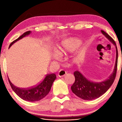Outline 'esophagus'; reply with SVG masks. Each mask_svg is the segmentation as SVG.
Listing matches in <instances>:
<instances>
[{
	"label": "esophagus",
	"mask_w": 122,
	"mask_h": 122,
	"mask_svg": "<svg viewBox=\"0 0 122 122\" xmlns=\"http://www.w3.org/2000/svg\"><path fill=\"white\" fill-rule=\"evenodd\" d=\"M66 74V71L64 70H60L58 72V76L59 77H62L64 76Z\"/></svg>",
	"instance_id": "obj_1"
}]
</instances>
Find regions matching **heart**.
<instances>
[{"label":"heart","instance_id":"heart-1","mask_svg":"<svg viewBox=\"0 0 122 122\" xmlns=\"http://www.w3.org/2000/svg\"><path fill=\"white\" fill-rule=\"evenodd\" d=\"M80 44V40L74 38H68L62 40L57 46V51L59 54H66L74 51ZM58 54L55 55V58Z\"/></svg>","mask_w":122,"mask_h":122}]
</instances>
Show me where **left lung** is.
<instances>
[{"instance_id": "8db88e82", "label": "left lung", "mask_w": 122, "mask_h": 122, "mask_svg": "<svg viewBox=\"0 0 122 122\" xmlns=\"http://www.w3.org/2000/svg\"><path fill=\"white\" fill-rule=\"evenodd\" d=\"M101 32L115 46L116 61L112 74L104 81L101 82L91 81L86 79L78 70L74 72L75 82L71 86V90L74 94L84 100H92L100 97L107 91L114 81L117 66L118 51L114 40L103 30Z\"/></svg>"}]
</instances>
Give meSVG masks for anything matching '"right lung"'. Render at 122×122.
Instances as JSON below:
<instances>
[{"instance_id": "add662e5", "label": "right lung", "mask_w": 122, "mask_h": 122, "mask_svg": "<svg viewBox=\"0 0 122 122\" xmlns=\"http://www.w3.org/2000/svg\"><path fill=\"white\" fill-rule=\"evenodd\" d=\"M31 32V31H30L25 32L16 40L11 42L9 46V48L17 41L30 35ZM56 77V76L55 74H48L39 84L34 87L28 88V89H21L16 87L10 82L9 78L8 80L12 89L18 97L25 101H27L29 102H36L42 99L48 94Z\"/></svg>"}]
</instances>
